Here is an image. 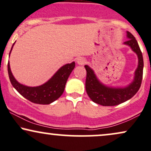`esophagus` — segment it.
<instances>
[{"mask_svg":"<svg viewBox=\"0 0 151 151\" xmlns=\"http://www.w3.org/2000/svg\"><path fill=\"white\" fill-rule=\"evenodd\" d=\"M77 63L78 65H82L83 64H85V63H86V60H85V58H77Z\"/></svg>","mask_w":151,"mask_h":151,"instance_id":"34e87169","label":"esophagus"}]
</instances>
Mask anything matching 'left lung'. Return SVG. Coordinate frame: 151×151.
Here are the masks:
<instances>
[{
    "label": "left lung",
    "instance_id": "1",
    "mask_svg": "<svg viewBox=\"0 0 151 151\" xmlns=\"http://www.w3.org/2000/svg\"><path fill=\"white\" fill-rule=\"evenodd\" d=\"M128 40L124 44L127 45L136 52L139 59L138 67L134 73V80L127 86L124 87H109L105 86L98 79L93 70L88 65H85L86 70V91L88 96L94 103L103 106H114L125 102L137 93L141 87L143 79V59L142 52L139 48L135 37L127 32Z\"/></svg>",
    "mask_w": 151,
    "mask_h": 151
}]
</instances>
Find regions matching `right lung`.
<instances>
[{
	"instance_id": "obj_1",
	"label": "right lung",
	"mask_w": 151,
	"mask_h": 151,
	"mask_svg": "<svg viewBox=\"0 0 151 151\" xmlns=\"http://www.w3.org/2000/svg\"><path fill=\"white\" fill-rule=\"evenodd\" d=\"M14 44V43L12 45L10 54L12 51ZM74 67H75L74 62H72L70 64L68 63L63 65L48 81L41 86L34 87L24 86L18 82L12 75L9 62L8 64V71L9 78L12 86L23 97L36 104L48 105L59 99L63 93L69 76L74 70Z\"/></svg>"
}]
</instances>
